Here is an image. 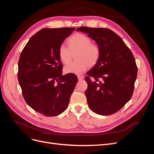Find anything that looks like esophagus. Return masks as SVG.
<instances>
[{"label": "esophagus", "mask_w": 154, "mask_h": 154, "mask_svg": "<svg viewBox=\"0 0 154 154\" xmlns=\"http://www.w3.org/2000/svg\"><path fill=\"white\" fill-rule=\"evenodd\" d=\"M83 78H84V77H83V76H78V80H83Z\"/></svg>", "instance_id": "obj_1"}]
</instances>
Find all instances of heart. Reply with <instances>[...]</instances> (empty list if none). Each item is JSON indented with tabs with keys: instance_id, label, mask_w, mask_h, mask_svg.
<instances>
[{
	"instance_id": "1",
	"label": "heart",
	"mask_w": 154,
	"mask_h": 154,
	"mask_svg": "<svg viewBox=\"0 0 154 154\" xmlns=\"http://www.w3.org/2000/svg\"><path fill=\"white\" fill-rule=\"evenodd\" d=\"M67 46L62 44L58 49V57L65 64L71 61L72 54H76V62L68 64L64 67L66 73L79 75L84 72L88 67H93L98 62L101 55L100 47L92 44L89 37L82 34L73 35L67 39Z\"/></svg>"
}]
</instances>
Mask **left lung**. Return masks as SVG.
<instances>
[{
  "label": "left lung",
  "instance_id": "left-lung-1",
  "mask_svg": "<svg viewBox=\"0 0 154 154\" xmlns=\"http://www.w3.org/2000/svg\"><path fill=\"white\" fill-rule=\"evenodd\" d=\"M76 31L87 34L101 50L98 62L85 78L88 106L97 114H114L133 94L137 74L134 55L122 38L109 29L83 26Z\"/></svg>",
  "mask_w": 154,
  "mask_h": 154
}]
</instances>
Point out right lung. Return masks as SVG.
<instances>
[{"label": "right lung", "instance_id": "1", "mask_svg": "<svg viewBox=\"0 0 154 154\" xmlns=\"http://www.w3.org/2000/svg\"><path fill=\"white\" fill-rule=\"evenodd\" d=\"M74 27L43 28L32 36L20 56L18 80L30 107L45 116H56L67 109L78 82L73 74L62 75L58 49Z\"/></svg>", "mask_w": 154, "mask_h": 154}]
</instances>
